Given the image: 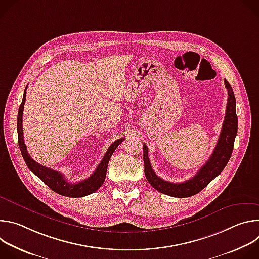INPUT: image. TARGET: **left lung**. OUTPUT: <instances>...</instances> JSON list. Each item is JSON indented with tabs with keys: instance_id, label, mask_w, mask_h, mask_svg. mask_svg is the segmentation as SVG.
<instances>
[{
	"instance_id": "left-lung-1",
	"label": "left lung",
	"mask_w": 259,
	"mask_h": 259,
	"mask_svg": "<svg viewBox=\"0 0 259 259\" xmlns=\"http://www.w3.org/2000/svg\"><path fill=\"white\" fill-rule=\"evenodd\" d=\"M26 88L24 89L23 97H22V102L19 106L18 109V116H17V133H18V144H19V149L22 155V158L28 167V169L34 173L36 176H38L47 187H49L53 192L64 196V197H70V198H80V197H85L87 195H90L92 193H95L98 190V181H96L98 177V169L99 167L95 170V172L87 179L83 181H79L77 183H69L65 177L63 176L62 173L55 171L51 168H48L46 166H43L39 164L38 162H35L32 158H30L28 152H27V147L24 143V138H23V130H22V114H23V108H24V103H25V97H26ZM122 141H116L112 145H110L109 149L106 152L105 159L107 158L109 160L110 156L113 155L115 150L117 149V146L121 143ZM104 159V160H105ZM144 174L146 179L149 180L151 183V186L157 190L161 191L162 190V178L159 177L155 171L152 168L151 164H145L144 166Z\"/></svg>"
}]
</instances>
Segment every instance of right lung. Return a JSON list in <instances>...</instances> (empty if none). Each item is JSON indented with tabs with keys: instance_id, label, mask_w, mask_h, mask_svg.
I'll use <instances>...</instances> for the list:
<instances>
[{
	"instance_id": "right-lung-1",
	"label": "right lung",
	"mask_w": 259,
	"mask_h": 259,
	"mask_svg": "<svg viewBox=\"0 0 259 259\" xmlns=\"http://www.w3.org/2000/svg\"><path fill=\"white\" fill-rule=\"evenodd\" d=\"M225 85L228 89L226 117L219 138L210 159L200 169L195 177L188 180L187 182L178 184L162 179V190L160 191L161 193L176 198H187L194 196L195 194L202 191L227 166L234 150V142L238 131V117L236 114V98L233 88L227 80H225ZM143 163L144 166L145 164H151L149 158V150H147L146 144H143Z\"/></svg>"
}]
</instances>
